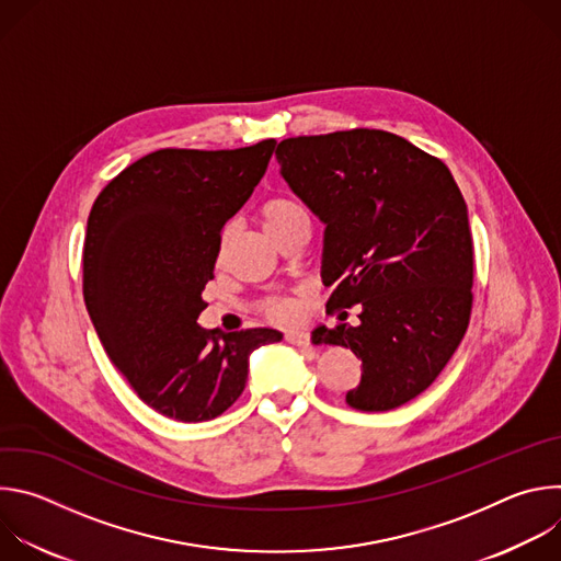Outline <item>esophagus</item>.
<instances>
[{"label":"esophagus","instance_id":"esophagus-1","mask_svg":"<svg viewBox=\"0 0 561 561\" xmlns=\"http://www.w3.org/2000/svg\"><path fill=\"white\" fill-rule=\"evenodd\" d=\"M284 340H286L288 344H293V346H299V348H308V346H310V337H308L306 331H288V333L284 335Z\"/></svg>","mask_w":561,"mask_h":561}]
</instances>
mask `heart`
<instances>
[{
  "label": "heart",
  "instance_id": "1",
  "mask_svg": "<svg viewBox=\"0 0 561 561\" xmlns=\"http://www.w3.org/2000/svg\"><path fill=\"white\" fill-rule=\"evenodd\" d=\"M301 215H308L306 208L297 199L284 197V195L271 197L260 208V217H262L266 230H271V228H275V226H279L288 219L301 217ZM262 312L275 324H293L295 319L299 317V301L295 297H277V299L266 301L262 306Z\"/></svg>",
  "mask_w": 561,
  "mask_h": 561
}]
</instances>
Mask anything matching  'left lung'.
<instances>
[{
	"label": "left lung",
	"mask_w": 561,
	"mask_h": 561,
	"mask_svg": "<svg viewBox=\"0 0 561 561\" xmlns=\"http://www.w3.org/2000/svg\"><path fill=\"white\" fill-rule=\"evenodd\" d=\"M295 195L327 224V308L362 306L359 324L317 329L362 359L346 404L381 413L424 392L461 344L472 310L468 208L442 159L409 139L353 128L279 141Z\"/></svg>",
	"instance_id": "obj_1"
}]
</instances>
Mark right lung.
<instances>
[{"label": "right lung", "mask_w": 561, "mask_h": 561, "mask_svg": "<svg viewBox=\"0 0 561 561\" xmlns=\"http://www.w3.org/2000/svg\"><path fill=\"white\" fill-rule=\"evenodd\" d=\"M275 139L232 150L159 148L98 195L84 239V301L111 362L171 420L219 417L242 394L249 355L273 329L197 324L226 221L266 173Z\"/></svg>", "instance_id": "1"}]
</instances>
